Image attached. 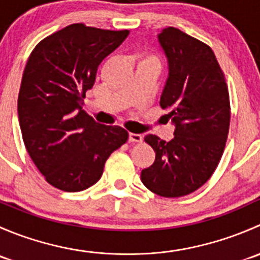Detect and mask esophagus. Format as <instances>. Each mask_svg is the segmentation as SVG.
Wrapping results in <instances>:
<instances>
[{
	"label": "esophagus",
	"instance_id": "esophagus-1",
	"mask_svg": "<svg viewBox=\"0 0 260 260\" xmlns=\"http://www.w3.org/2000/svg\"><path fill=\"white\" fill-rule=\"evenodd\" d=\"M128 140H129V142H132V143H140V142H142L143 137H142V135L129 133V138H128Z\"/></svg>",
	"mask_w": 260,
	"mask_h": 260
}]
</instances>
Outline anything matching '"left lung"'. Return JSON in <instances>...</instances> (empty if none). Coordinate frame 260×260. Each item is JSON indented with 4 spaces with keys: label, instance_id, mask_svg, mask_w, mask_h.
Instances as JSON below:
<instances>
[{
    "label": "left lung",
    "instance_id": "1",
    "mask_svg": "<svg viewBox=\"0 0 260 260\" xmlns=\"http://www.w3.org/2000/svg\"><path fill=\"white\" fill-rule=\"evenodd\" d=\"M158 43L169 62L159 106L169 111L175 137L146 136L156 159L141 180L157 195L180 198L201 187L219 165L229 133V90L210 46L175 27L162 30Z\"/></svg>",
    "mask_w": 260,
    "mask_h": 260
}]
</instances>
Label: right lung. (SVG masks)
Instances as JSON below:
<instances>
[{"mask_svg": "<svg viewBox=\"0 0 260 260\" xmlns=\"http://www.w3.org/2000/svg\"><path fill=\"white\" fill-rule=\"evenodd\" d=\"M129 31L73 23L41 40L23 70L17 99L26 149L51 186L78 192L98 182L128 132L96 123L83 109L104 57Z\"/></svg>", "mask_w": 260, "mask_h": 260, "instance_id": "obj_1", "label": "right lung"}]
</instances>
